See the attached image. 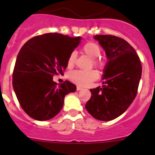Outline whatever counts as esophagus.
I'll use <instances>...</instances> for the list:
<instances>
[{"mask_svg":"<svg viewBox=\"0 0 155 155\" xmlns=\"http://www.w3.org/2000/svg\"><path fill=\"white\" fill-rule=\"evenodd\" d=\"M82 87H80V86L76 87V90H77V91H80V90H82Z\"/></svg>","mask_w":155,"mask_h":155,"instance_id":"esophagus-1","label":"esophagus"}]
</instances>
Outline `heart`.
Segmentation results:
<instances>
[{
  "instance_id": "obj_1",
  "label": "heart",
  "mask_w": 155,
  "mask_h": 155,
  "mask_svg": "<svg viewBox=\"0 0 155 155\" xmlns=\"http://www.w3.org/2000/svg\"><path fill=\"white\" fill-rule=\"evenodd\" d=\"M82 51L92 59L91 65L100 70H104L106 66V61L104 59L99 57L101 53V48L100 47L99 45L94 42H87L82 47ZM76 58V55L75 51H73L69 54L68 58V66L69 68H71L75 64ZM98 76L99 74L94 70H76L72 71L69 74V78L70 80L81 86H87L90 85L91 82L97 79Z\"/></svg>"
}]
</instances>
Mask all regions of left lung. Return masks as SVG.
Listing matches in <instances>:
<instances>
[{
    "label": "left lung",
    "instance_id": "1",
    "mask_svg": "<svg viewBox=\"0 0 155 155\" xmlns=\"http://www.w3.org/2000/svg\"><path fill=\"white\" fill-rule=\"evenodd\" d=\"M105 49L108 63L102 87L90 89L91 97L85 104L94 118L111 121L124 113L137 94L142 65L135 49L121 37L96 35Z\"/></svg>",
    "mask_w": 155,
    "mask_h": 155
}]
</instances>
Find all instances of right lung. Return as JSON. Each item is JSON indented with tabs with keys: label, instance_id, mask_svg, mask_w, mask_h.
Listing matches in <instances>:
<instances>
[{
	"label": "right lung",
	"instance_id": "1",
	"mask_svg": "<svg viewBox=\"0 0 155 155\" xmlns=\"http://www.w3.org/2000/svg\"><path fill=\"white\" fill-rule=\"evenodd\" d=\"M80 40V37L48 33L32 37L20 49L12 87L20 106L31 118L51 119L63 108L65 95L76 91V85L69 81L57 85L52 77L64 75L69 54Z\"/></svg>",
	"mask_w": 155,
	"mask_h": 155
}]
</instances>
